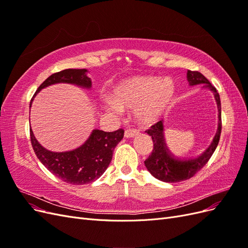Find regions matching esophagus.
<instances>
[{
	"label": "esophagus",
	"mask_w": 248,
	"mask_h": 248,
	"mask_svg": "<svg viewBox=\"0 0 248 248\" xmlns=\"http://www.w3.org/2000/svg\"><path fill=\"white\" fill-rule=\"evenodd\" d=\"M138 133H139V130H138V129H136V128H128V129H126V130H125L124 136H125V138L129 139V138L136 137Z\"/></svg>",
	"instance_id": "esophagus-1"
}]
</instances>
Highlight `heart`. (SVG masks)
I'll return each mask as SVG.
<instances>
[{
  "mask_svg": "<svg viewBox=\"0 0 248 248\" xmlns=\"http://www.w3.org/2000/svg\"><path fill=\"white\" fill-rule=\"evenodd\" d=\"M175 87L169 78L137 77L118 84L111 100L121 109H134L138 121L151 124L158 119L172 100Z\"/></svg>",
  "mask_w": 248,
  "mask_h": 248,
  "instance_id": "1",
  "label": "heart"
}]
</instances>
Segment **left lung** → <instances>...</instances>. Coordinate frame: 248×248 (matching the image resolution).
I'll list each match as a JSON object with an SVG mask.
<instances>
[{
	"label": "left lung",
	"mask_w": 248,
	"mask_h": 248,
	"mask_svg": "<svg viewBox=\"0 0 248 248\" xmlns=\"http://www.w3.org/2000/svg\"><path fill=\"white\" fill-rule=\"evenodd\" d=\"M187 79H188L190 86L202 84L204 87L209 88L214 93L217 107H218V128H217L211 145L207 148L204 153H202L198 157H194V158L181 159L175 157L169 151L166 140H164L162 121L152 125L151 128L146 132L150 137H152L153 150L151 155L145 160V166L156 179L161 180L163 182H180L193 177L206 166V163L211 158L220 139L221 103L218 92H217L215 87L211 85V82L199 71H187Z\"/></svg>",
	"instance_id": "1"
}]
</instances>
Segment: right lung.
I'll return each instance as SVG.
<instances>
[{
  "mask_svg": "<svg viewBox=\"0 0 248 248\" xmlns=\"http://www.w3.org/2000/svg\"><path fill=\"white\" fill-rule=\"evenodd\" d=\"M86 72V69H65L51 74L37 89L33 98L41 89L57 82L90 88L92 82ZM33 98L30 104H32ZM30 137L36 156L51 174L64 182L81 185L95 181L106 171L111 161L115 147L124 137V129L120 128L112 132L95 129L81 147L61 153L44 149L35 139L32 129H30Z\"/></svg>",
  "mask_w": 248,
  "mask_h": 248,
  "instance_id": "add662e5",
  "label": "right lung"
}]
</instances>
